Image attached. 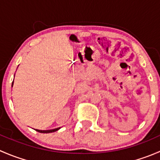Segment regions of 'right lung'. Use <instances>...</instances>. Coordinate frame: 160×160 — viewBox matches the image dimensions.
I'll return each instance as SVG.
<instances>
[{"label": "right lung", "mask_w": 160, "mask_h": 160, "mask_svg": "<svg viewBox=\"0 0 160 160\" xmlns=\"http://www.w3.org/2000/svg\"><path fill=\"white\" fill-rule=\"evenodd\" d=\"M13 83H14V81L12 83V87H13ZM60 128H55V129H52V130H38L36 129L37 132H41V133H50V132H54L56 131L59 130Z\"/></svg>", "instance_id": "1"}]
</instances>
